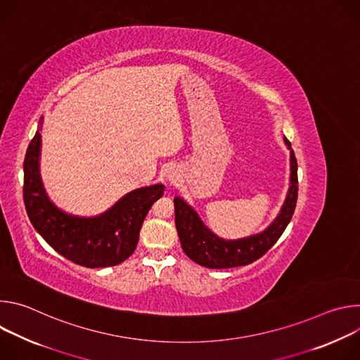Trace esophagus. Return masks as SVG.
Here are the masks:
<instances>
[{"instance_id": "obj_1", "label": "esophagus", "mask_w": 360, "mask_h": 360, "mask_svg": "<svg viewBox=\"0 0 360 360\" xmlns=\"http://www.w3.org/2000/svg\"><path fill=\"white\" fill-rule=\"evenodd\" d=\"M168 178H169V181H171V182H174V181H176V179H178V175L175 174V171H172V172H169V174H168Z\"/></svg>"}]
</instances>
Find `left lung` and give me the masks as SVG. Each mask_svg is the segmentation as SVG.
<instances>
[{
    "label": "left lung",
    "instance_id": "8db88e82",
    "mask_svg": "<svg viewBox=\"0 0 360 360\" xmlns=\"http://www.w3.org/2000/svg\"><path fill=\"white\" fill-rule=\"evenodd\" d=\"M290 184L279 215L262 232L240 239H224L207 228L195 210L179 196L174 198L175 226L181 246L188 258L200 266L211 269H226L243 266L264 256L281 238L295 212L297 199V162L290 148Z\"/></svg>",
    "mask_w": 360,
    "mask_h": 360
}]
</instances>
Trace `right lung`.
<instances>
[{
    "label": "right lung",
    "instance_id": "1",
    "mask_svg": "<svg viewBox=\"0 0 360 360\" xmlns=\"http://www.w3.org/2000/svg\"><path fill=\"white\" fill-rule=\"evenodd\" d=\"M39 131L24 160V203L32 226L51 248L77 265L105 268L124 262L134 253L143 219L152 203L164 195L165 186L157 184L134 189L98 217L70 215L49 200L42 186Z\"/></svg>",
    "mask_w": 360,
    "mask_h": 360
}]
</instances>
